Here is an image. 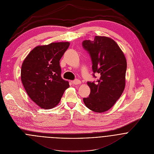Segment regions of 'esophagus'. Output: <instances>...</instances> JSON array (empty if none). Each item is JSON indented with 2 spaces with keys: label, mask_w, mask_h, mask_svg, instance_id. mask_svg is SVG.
<instances>
[{
  "label": "esophagus",
  "mask_w": 154,
  "mask_h": 154,
  "mask_svg": "<svg viewBox=\"0 0 154 154\" xmlns=\"http://www.w3.org/2000/svg\"><path fill=\"white\" fill-rule=\"evenodd\" d=\"M73 84H75V85H79V84H81V81L79 79H75L74 81H73Z\"/></svg>",
  "instance_id": "esophagus-1"
}]
</instances>
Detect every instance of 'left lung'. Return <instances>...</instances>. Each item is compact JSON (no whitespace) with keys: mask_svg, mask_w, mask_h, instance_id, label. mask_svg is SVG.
<instances>
[{"mask_svg":"<svg viewBox=\"0 0 154 154\" xmlns=\"http://www.w3.org/2000/svg\"><path fill=\"white\" fill-rule=\"evenodd\" d=\"M82 46L90 55L94 73L100 75L96 82H87L90 94L88 98H83L84 103L95 112H106L114 106L125 90L126 57L116 42L109 37L95 36L93 41H84Z\"/></svg>","mask_w":154,"mask_h":154,"instance_id":"1","label":"left lung"}]
</instances>
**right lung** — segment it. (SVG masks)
Returning <instances> with one entry per match:
<instances>
[{"mask_svg": "<svg viewBox=\"0 0 154 154\" xmlns=\"http://www.w3.org/2000/svg\"><path fill=\"white\" fill-rule=\"evenodd\" d=\"M69 45V42L38 45L23 61L22 84L30 99L42 109L56 107L70 86L68 81L61 78L59 66V60Z\"/></svg>", "mask_w": 154, "mask_h": 154, "instance_id": "add662e5", "label": "right lung"}]
</instances>
